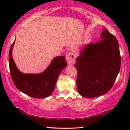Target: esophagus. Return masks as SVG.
<instances>
[{
	"instance_id": "obj_1",
	"label": "esophagus",
	"mask_w": 130,
	"mask_h": 130,
	"mask_svg": "<svg viewBox=\"0 0 130 130\" xmlns=\"http://www.w3.org/2000/svg\"><path fill=\"white\" fill-rule=\"evenodd\" d=\"M75 54H74V53L70 52L67 53L66 55V60L67 63L69 64H73L74 63V61H75Z\"/></svg>"
}]
</instances>
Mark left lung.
<instances>
[{
    "mask_svg": "<svg viewBox=\"0 0 130 130\" xmlns=\"http://www.w3.org/2000/svg\"><path fill=\"white\" fill-rule=\"evenodd\" d=\"M102 40L86 44L74 64L79 93L83 97L95 98L108 92L115 83L121 67L118 41L106 29Z\"/></svg>",
    "mask_w": 130,
    "mask_h": 130,
    "instance_id": "1",
    "label": "left lung"
}]
</instances>
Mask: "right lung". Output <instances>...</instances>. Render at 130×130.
Listing matches in <instances>:
<instances>
[{"label": "right lung", "instance_id": "add662e5", "mask_svg": "<svg viewBox=\"0 0 130 130\" xmlns=\"http://www.w3.org/2000/svg\"><path fill=\"white\" fill-rule=\"evenodd\" d=\"M15 41L10 48L9 63L10 76L15 86L25 94L35 98H44L54 90L60 72L67 66L64 56L55 57L47 69L40 74H24L16 66L12 56Z\"/></svg>", "mask_w": 130, "mask_h": 130}]
</instances>
